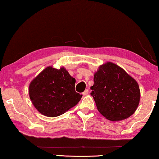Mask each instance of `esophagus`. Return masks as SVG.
<instances>
[{
  "label": "esophagus",
  "mask_w": 159,
  "mask_h": 159,
  "mask_svg": "<svg viewBox=\"0 0 159 159\" xmlns=\"http://www.w3.org/2000/svg\"><path fill=\"white\" fill-rule=\"evenodd\" d=\"M88 93H89V90H88V89H86V90H85L84 92L83 93V95H87L88 94Z\"/></svg>",
  "instance_id": "obj_1"
}]
</instances>
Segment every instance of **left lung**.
I'll return each instance as SVG.
<instances>
[{"mask_svg": "<svg viewBox=\"0 0 159 159\" xmlns=\"http://www.w3.org/2000/svg\"><path fill=\"white\" fill-rule=\"evenodd\" d=\"M98 111L108 120L130 117L138 108L140 91L138 83L120 66L107 62L99 66L91 86Z\"/></svg>", "mask_w": 159, "mask_h": 159, "instance_id": "obj_1", "label": "left lung"}]
</instances>
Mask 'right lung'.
I'll return each mask as SVG.
<instances>
[{
  "label": "right lung",
  "instance_id": "1",
  "mask_svg": "<svg viewBox=\"0 0 159 159\" xmlns=\"http://www.w3.org/2000/svg\"><path fill=\"white\" fill-rule=\"evenodd\" d=\"M74 78L64 68L48 66L29 85V97L36 109L49 117L61 115L76 105L82 95L75 91Z\"/></svg>",
  "mask_w": 159,
  "mask_h": 159
}]
</instances>
